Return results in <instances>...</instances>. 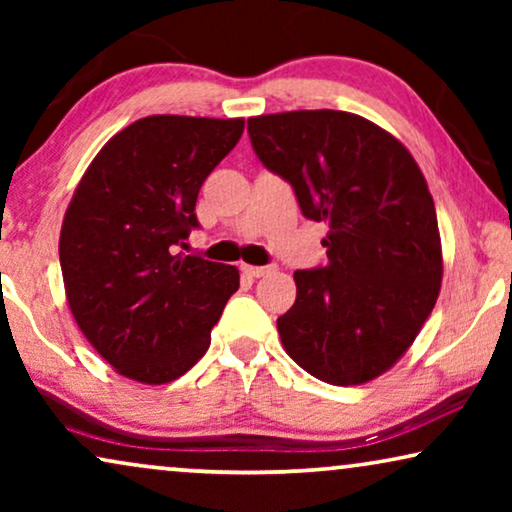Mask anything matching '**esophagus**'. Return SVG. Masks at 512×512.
<instances>
[{
  "label": "esophagus",
  "instance_id": "obj_1",
  "mask_svg": "<svg viewBox=\"0 0 512 512\" xmlns=\"http://www.w3.org/2000/svg\"><path fill=\"white\" fill-rule=\"evenodd\" d=\"M270 270L272 268H268V265H247V263L242 265V272L249 277H265Z\"/></svg>",
  "mask_w": 512,
  "mask_h": 512
}]
</instances>
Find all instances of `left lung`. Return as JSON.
<instances>
[{"instance_id":"obj_1","label":"left lung","mask_w":512,"mask_h":512,"mask_svg":"<svg viewBox=\"0 0 512 512\" xmlns=\"http://www.w3.org/2000/svg\"><path fill=\"white\" fill-rule=\"evenodd\" d=\"M247 130L307 219L331 228L324 268L293 272L296 303L277 319L286 354L335 387L375 380L415 342L443 282L422 170L391 132L349 111L254 116Z\"/></svg>"}]
</instances>
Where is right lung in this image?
Wrapping results in <instances>:
<instances>
[{
    "label": "right lung",
    "instance_id": "1",
    "mask_svg": "<svg viewBox=\"0 0 512 512\" xmlns=\"http://www.w3.org/2000/svg\"><path fill=\"white\" fill-rule=\"evenodd\" d=\"M244 118L146 116L88 165L60 230L69 310L118 375L167 384L212 342L235 265L184 256L202 181L240 142Z\"/></svg>",
    "mask_w": 512,
    "mask_h": 512
}]
</instances>
